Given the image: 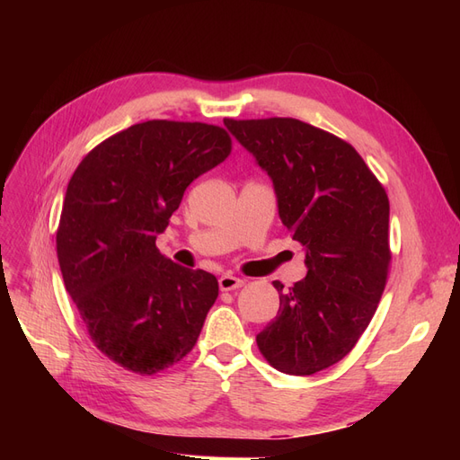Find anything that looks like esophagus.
<instances>
[{"label":"esophagus","mask_w":460,"mask_h":460,"mask_svg":"<svg viewBox=\"0 0 460 460\" xmlns=\"http://www.w3.org/2000/svg\"><path fill=\"white\" fill-rule=\"evenodd\" d=\"M245 280H242V278L238 276H232V274H225L218 278V286L222 291H232V289H238L243 286Z\"/></svg>","instance_id":"obj_1"}]
</instances>
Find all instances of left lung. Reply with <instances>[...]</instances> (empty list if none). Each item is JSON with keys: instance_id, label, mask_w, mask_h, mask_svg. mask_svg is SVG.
I'll return each mask as SVG.
<instances>
[{"instance_id": "1", "label": "left lung", "mask_w": 460, "mask_h": 460, "mask_svg": "<svg viewBox=\"0 0 460 460\" xmlns=\"http://www.w3.org/2000/svg\"><path fill=\"white\" fill-rule=\"evenodd\" d=\"M272 180L278 215L305 247L307 276L272 282L280 309L257 333L280 372L311 376L349 353L378 307L389 269V201L353 146L297 119H226Z\"/></svg>"}]
</instances>
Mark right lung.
Masks as SVG:
<instances>
[{"instance_id": "obj_1", "label": "right lung", "mask_w": 460, "mask_h": 460, "mask_svg": "<svg viewBox=\"0 0 460 460\" xmlns=\"http://www.w3.org/2000/svg\"><path fill=\"white\" fill-rule=\"evenodd\" d=\"M230 151L213 124L147 120L93 147L66 186L63 282L97 349L127 370L161 372L199 338L217 278L166 259L155 240L186 188Z\"/></svg>"}]
</instances>
